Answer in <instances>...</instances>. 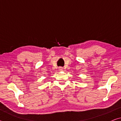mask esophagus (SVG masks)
<instances>
[{
	"instance_id": "1",
	"label": "esophagus",
	"mask_w": 121,
	"mask_h": 121,
	"mask_svg": "<svg viewBox=\"0 0 121 121\" xmlns=\"http://www.w3.org/2000/svg\"><path fill=\"white\" fill-rule=\"evenodd\" d=\"M59 71H63V68H62V67H59Z\"/></svg>"
}]
</instances>
